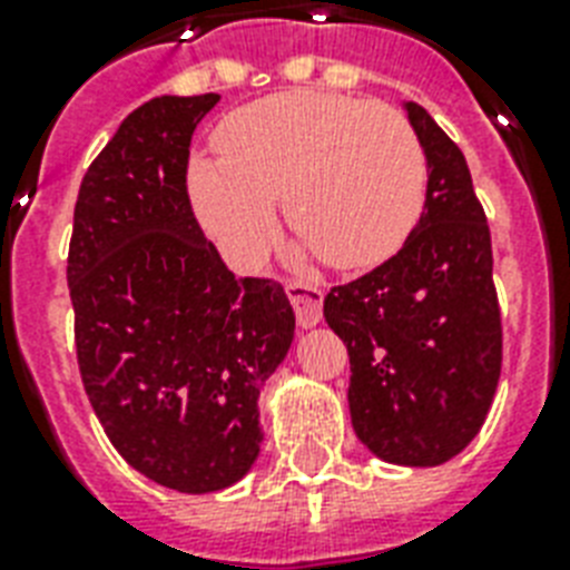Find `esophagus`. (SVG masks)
I'll return each mask as SVG.
<instances>
[{
    "label": "esophagus",
    "instance_id": "obj_1",
    "mask_svg": "<svg viewBox=\"0 0 570 570\" xmlns=\"http://www.w3.org/2000/svg\"><path fill=\"white\" fill-rule=\"evenodd\" d=\"M286 295L293 302L295 320H298L302 328H313L322 320V298H325V293H322L320 286L311 284V281H289Z\"/></svg>",
    "mask_w": 570,
    "mask_h": 570
}]
</instances>
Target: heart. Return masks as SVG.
I'll list each match as a JSON object with an SVG mask.
<instances>
[{
  "mask_svg": "<svg viewBox=\"0 0 570 570\" xmlns=\"http://www.w3.org/2000/svg\"><path fill=\"white\" fill-rule=\"evenodd\" d=\"M218 159H195L191 200L230 263L257 266L286 222L328 266L357 272L393 257L425 204V150L393 106L334 91L268 94L230 111Z\"/></svg>",
  "mask_w": 570,
  "mask_h": 570,
  "instance_id": "b5f03b06",
  "label": "heart"
}]
</instances>
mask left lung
Wrapping results in <instances>:
<instances>
[{"instance_id":"1","label":"left lung","mask_w":570,"mask_h":570,"mask_svg":"<svg viewBox=\"0 0 570 570\" xmlns=\"http://www.w3.org/2000/svg\"><path fill=\"white\" fill-rule=\"evenodd\" d=\"M429 168L405 245L331 286L325 322L348 348L355 434L390 464L434 468L485 423L503 364V325L485 209L459 145L405 102Z\"/></svg>"}]
</instances>
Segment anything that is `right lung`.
Instances as JSON below:
<instances>
[{
  "instance_id": "obj_1",
  "label": "right lung",
  "mask_w": 570,
  "mask_h": 570,
  "mask_svg": "<svg viewBox=\"0 0 570 570\" xmlns=\"http://www.w3.org/2000/svg\"><path fill=\"white\" fill-rule=\"evenodd\" d=\"M215 102L154 97L127 115L85 171L67 250L94 414L127 464L183 494L248 473L259 387L295 334L284 286L233 277L191 209V136Z\"/></svg>"
}]
</instances>
